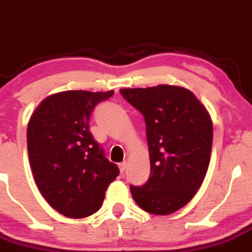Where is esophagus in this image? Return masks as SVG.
<instances>
[{"label": "esophagus", "instance_id": "34e87169", "mask_svg": "<svg viewBox=\"0 0 252 252\" xmlns=\"http://www.w3.org/2000/svg\"><path fill=\"white\" fill-rule=\"evenodd\" d=\"M126 165H128V164H126V161H123V163L119 164V169H121L122 174H124V171L126 170Z\"/></svg>", "mask_w": 252, "mask_h": 252}]
</instances>
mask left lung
<instances>
[{
    "mask_svg": "<svg viewBox=\"0 0 252 252\" xmlns=\"http://www.w3.org/2000/svg\"><path fill=\"white\" fill-rule=\"evenodd\" d=\"M121 93L145 119L150 176L130 187L139 208L170 215L187 205L204 182L213 147V122L189 89L159 84L123 88Z\"/></svg>",
    "mask_w": 252,
    "mask_h": 252,
    "instance_id": "obj_1",
    "label": "left lung"
}]
</instances>
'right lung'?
<instances>
[{
	"mask_svg": "<svg viewBox=\"0 0 252 252\" xmlns=\"http://www.w3.org/2000/svg\"><path fill=\"white\" fill-rule=\"evenodd\" d=\"M114 91H64L44 98L27 126V149L42 196L62 215L82 219L97 213L119 168L89 131L95 105Z\"/></svg>",
	"mask_w": 252,
	"mask_h": 252,
	"instance_id": "1",
	"label": "right lung"
}]
</instances>
